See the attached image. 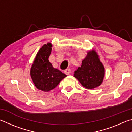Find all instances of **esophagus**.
<instances>
[{"instance_id":"34e87169","label":"esophagus","mask_w":132,"mask_h":132,"mask_svg":"<svg viewBox=\"0 0 132 132\" xmlns=\"http://www.w3.org/2000/svg\"><path fill=\"white\" fill-rule=\"evenodd\" d=\"M64 73L66 74V75H69V74H70L71 70H70V69H66V70H64Z\"/></svg>"}]
</instances>
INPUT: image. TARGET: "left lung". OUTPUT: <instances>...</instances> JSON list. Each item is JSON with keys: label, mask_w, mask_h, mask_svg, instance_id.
I'll return each mask as SVG.
<instances>
[{"label": "left lung", "mask_w": 132, "mask_h": 132, "mask_svg": "<svg viewBox=\"0 0 132 132\" xmlns=\"http://www.w3.org/2000/svg\"><path fill=\"white\" fill-rule=\"evenodd\" d=\"M104 68L95 50L88 52L82 65L74 71V77L84 87L94 89L102 84L104 76Z\"/></svg>", "instance_id": "1"}]
</instances>
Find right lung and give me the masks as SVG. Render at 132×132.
<instances>
[{"mask_svg": "<svg viewBox=\"0 0 132 132\" xmlns=\"http://www.w3.org/2000/svg\"><path fill=\"white\" fill-rule=\"evenodd\" d=\"M51 43L44 44L36 56L30 69V76L38 89L48 92L56 88L65 74L52 67L48 58L51 52Z\"/></svg>", "mask_w": 132, "mask_h": 132, "instance_id": "right-lung-1", "label": "right lung"}]
</instances>
